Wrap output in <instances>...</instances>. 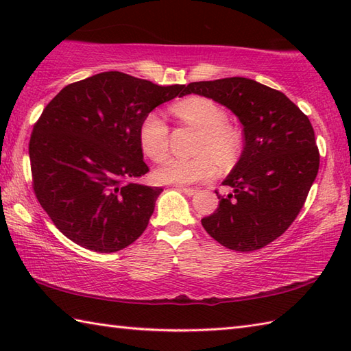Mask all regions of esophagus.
Here are the masks:
<instances>
[{"label": "esophagus", "mask_w": 351, "mask_h": 351, "mask_svg": "<svg viewBox=\"0 0 351 351\" xmlns=\"http://www.w3.org/2000/svg\"><path fill=\"white\" fill-rule=\"evenodd\" d=\"M176 189L180 190V191H182L184 195H187V196H193V195H196L197 193V190L196 189H190V187H182V185H176Z\"/></svg>", "instance_id": "34e87169"}]
</instances>
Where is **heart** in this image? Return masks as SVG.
Segmentation results:
<instances>
[{"instance_id":"obj_1","label":"heart","mask_w":351,"mask_h":351,"mask_svg":"<svg viewBox=\"0 0 351 351\" xmlns=\"http://www.w3.org/2000/svg\"><path fill=\"white\" fill-rule=\"evenodd\" d=\"M173 114L197 130L191 158H169L154 171L160 184H196L215 175L217 166L228 170L241 154V132L228 123V114L217 102L205 96H189L171 107ZM141 151L152 161H162L169 152V125L158 111H149L138 126Z\"/></svg>"}]
</instances>
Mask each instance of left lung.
I'll return each instance as SVG.
<instances>
[{
    "instance_id": "obj_1",
    "label": "left lung",
    "mask_w": 351,
    "mask_h": 351,
    "mask_svg": "<svg viewBox=\"0 0 351 351\" xmlns=\"http://www.w3.org/2000/svg\"><path fill=\"white\" fill-rule=\"evenodd\" d=\"M240 119L244 149L223 181L234 191L202 219L215 241L237 252L265 247L291 226L314 184L319 152L308 116L285 95L241 77L190 83Z\"/></svg>"
}]
</instances>
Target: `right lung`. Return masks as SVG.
Instances as JSON below:
<instances>
[{"mask_svg": "<svg viewBox=\"0 0 351 351\" xmlns=\"http://www.w3.org/2000/svg\"><path fill=\"white\" fill-rule=\"evenodd\" d=\"M184 92L110 71L68 84L43 108L28 145L33 190L64 237L111 253L145 232L162 189L136 182L149 171L138 126Z\"/></svg>", "mask_w": 351, "mask_h": 351, "instance_id": "obj_1", "label": "right lung"}]
</instances>
